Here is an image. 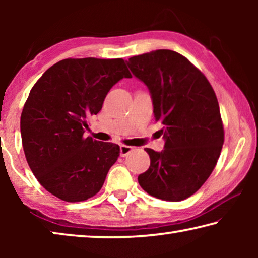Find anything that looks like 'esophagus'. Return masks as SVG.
<instances>
[{"mask_svg": "<svg viewBox=\"0 0 258 258\" xmlns=\"http://www.w3.org/2000/svg\"><path fill=\"white\" fill-rule=\"evenodd\" d=\"M133 150V147H130V146H120V156L121 157H125L127 156L131 151Z\"/></svg>", "mask_w": 258, "mask_h": 258, "instance_id": "34e87169", "label": "esophagus"}]
</instances>
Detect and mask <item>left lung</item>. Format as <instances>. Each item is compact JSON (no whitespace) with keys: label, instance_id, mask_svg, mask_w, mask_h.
<instances>
[{"label":"left lung","instance_id":"1","mask_svg":"<svg viewBox=\"0 0 258 258\" xmlns=\"http://www.w3.org/2000/svg\"><path fill=\"white\" fill-rule=\"evenodd\" d=\"M127 66L148 86L156 121L164 125L165 149L146 148L150 167L140 174L139 184L152 197L181 202L207 181L221 154L224 128L216 94L206 76L175 51L135 55Z\"/></svg>","mask_w":258,"mask_h":258}]
</instances>
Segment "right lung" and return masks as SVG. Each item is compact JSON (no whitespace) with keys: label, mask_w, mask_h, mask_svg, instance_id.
<instances>
[{"label":"right lung","mask_w":258,"mask_h":258,"mask_svg":"<svg viewBox=\"0 0 258 258\" xmlns=\"http://www.w3.org/2000/svg\"><path fill=\"white\" fill-rule=\"evenodd\" d=\"M131 78L123 59H63L43 74L21 112L26 160L40 184L68 203L101 190L120 148L84 137L87 119L101 110L109 90Z\"/></svg>","instance_id":"1"}]
</instances>
